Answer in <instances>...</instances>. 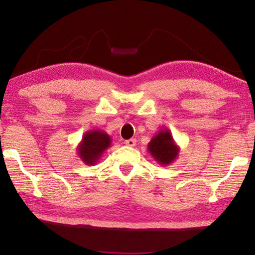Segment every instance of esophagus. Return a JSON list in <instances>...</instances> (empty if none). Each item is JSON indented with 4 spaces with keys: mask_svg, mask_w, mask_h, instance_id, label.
Here are the masks:
<instances>
[{
    "mask_svg": "<svg viewBox=\"0 0 255 255\" xmlns=\"http://www.w3.org/2000/svg\"><path fill=\"white\" fill-rule=\"evenodd\" d=\"M136 142H137V140H136V139H133V138L128 139V140L125 141V143H126L127 146H129V147H133L134 144H136Z\"/></svg>",
    "mask_w": 255,
    "mask_h": 255,
    "instance_id": "34e87169",
    "label": "esophagus"
}]
</instances>
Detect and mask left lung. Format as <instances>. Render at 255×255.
Returning <instances> with one entry per match:
<instances>
[{
    "mask_svg": "<svg viewBox=\"0 0 255 255\" xmlns=\"http://www.w3.org/2000/svg\"><path fill=\"white\" fill-rule=\"evenodd\" d=\"M148 151L160 166L166 167L176 161L180 152V147L174 141L171 131L167 128H162L148 143Z\"/></svg>",
    "mask_w": 255,
    "mask_h": 255,
    "instance_id": "left-lung-1",
    "label": "left lung"
}]
</instances>
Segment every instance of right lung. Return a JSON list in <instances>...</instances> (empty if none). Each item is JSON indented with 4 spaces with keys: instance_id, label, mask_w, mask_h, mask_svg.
<instances>
[{
    "instance_id": "obj_1",
    "label": "right lung",
    "mask_w": 255,
    "mask_h": 255,
    "mask_svg": "<svg viewBox=\"0 0 255 255\" xmlns=\"http://www.w3.org/2000/svg\"><path fill=\"white\" fill-rule=\"evenodd\" d=\"M112 138L101 129H93L83 134L77 146V154L87 166H94L98 162L103 153L111 147Z\"/></svg>"
}]
</instances>
